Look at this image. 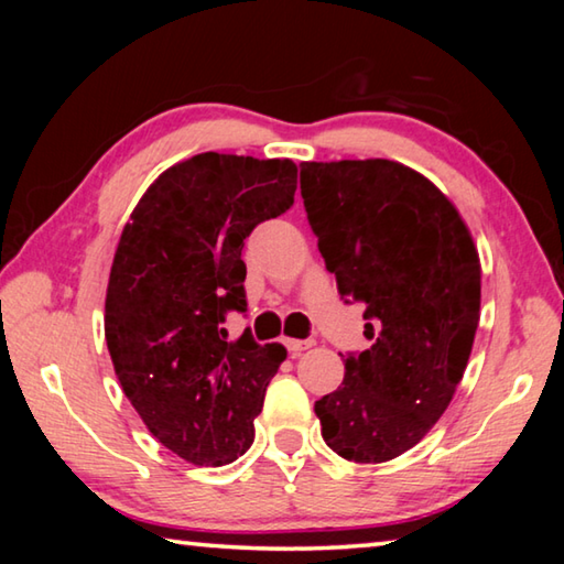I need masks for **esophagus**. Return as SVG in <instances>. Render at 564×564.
Wrapping results in <instances>:
<instances>
[{
  "label": "esophagus",
  "mask_w": 564,
  "mask_h": 564,
  "mask_svg": "<svg viewBox=\"0 0 564 564\" xmlns=\"http://www.w3.org/2000/svg\"><path fill=\"white\" fill-rule=\"evenodd\" d=\"M311 346H313V340H295V338H289V340H285V348H289L291 356H299L301 350L311 348Z\"/></svg>",
  "instance_id": "esophagus-1"
}]
</instances>
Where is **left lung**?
<instances>
[{
    "label": "left lung",
    "mask_w": 564,
    "mask_h": 564,
    "mask_svg": "<svg viewBox=\"0 0 564 564\" xmlns=\"http://www.w3.org/2000/svg\"><path fill=\"white\" fill-rule=\"evenodd\" d=\"M301 196L326 269L362 303L373 346L316 400L321 435L352 463L403 455L451 405L480 321V259L460 214L388 159L303 161Z\"/></svg>",
    "instance_id": "left-lung-1"
}]
</instances>
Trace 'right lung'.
I'll return each instance as SVG.
<instances>
[{"mask_svg":"<svg viewBox=\"0 0 564 564\" xmlns=\"http://www.w3.org/2000/svg\"><path fill=\"white\" fill-rule=\"evenodd\" d=\"M291 159L196 154L164 171L123 226L107 289L109 356L151 435L194 465H226L253 443V417L285 348L243 330V241L293 206Z\"/></svg>","mask_w":564,"mask_h":564,"instance_id":"right-lung-1","label":"right lung"}]
</instances>
